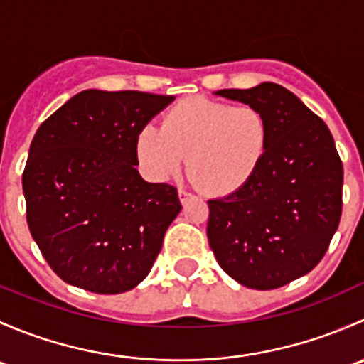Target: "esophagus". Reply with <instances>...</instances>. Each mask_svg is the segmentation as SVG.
<instances>
[{
  "label": "esophagus",
  "instance_id": "34e87169",
  "mask_svg": "<svg viewBox=\"0 0 364 364\" xmlns=\"http://www.w3.org/2000/svg\"><path fill=\"white\" fill-rule=\"evenodd\" d=\"M178 196H179V203H181V204H186V203H188V200L190 199H192V193H190V192H186V190H179V192H178Z\"/></svg>",
  "mask_w": 364,
  "mask_h": 364
}]
</instances>
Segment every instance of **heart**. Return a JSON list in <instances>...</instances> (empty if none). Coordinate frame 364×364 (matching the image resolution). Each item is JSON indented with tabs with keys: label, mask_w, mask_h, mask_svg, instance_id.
<instances>
[{
	"label": "heart",
	"mask_w": 364,
	"mask_h": 364,
	"mask_svg": "<svg viewBox=\"0 0 364 364\" xmlns=\"http://www.w3.org/2000/svg\"><path fill=\"white\" fill-rule=\"evenodd\" d=\"M271 128L255 105H230L209 98L176 104L160 128L146 124L135 139V155L153 179L181 171L204 192L230 196L255 178L269 149Z\"/></svg>",
	"instance_id": "heart-1"
}]
</instances>
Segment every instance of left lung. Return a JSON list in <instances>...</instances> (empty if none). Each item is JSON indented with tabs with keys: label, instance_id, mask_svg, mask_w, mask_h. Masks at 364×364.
Instances as JSON below:
<instances>
[{
	"label": "left lung",
	"instance_id": "left-lung-1",
	"mask_svg": "<svg viewBox=\"0 0 364 364\" xmlns=\"http://www.w3.org/2000/svg\"><path fill=\"white\" fill-rule=\"evenodd\" d=\"M215 95L255 105L271 128L255 178L236 193L208 200V240L237 284L271 291L310 273L341 216L343 165L328 124L274 82Z\"/></svg>",
	"mask_w": 364,
	"mask_h": 364
}]
</instances>
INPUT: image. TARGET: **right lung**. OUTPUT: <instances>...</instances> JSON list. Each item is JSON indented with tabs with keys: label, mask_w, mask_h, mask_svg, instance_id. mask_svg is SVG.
Masks as SVG:
<instances>
[{
	"label": "right lung",
	"mask_w": 364,
	"mask_h": 364,
	"mask_svg": "<svg viewBox=\"0 0 364 364\" xmlns=\"http://www.w3.org/2000/svg\"><path fill=\"white\" fill-rule=\"evenodd\" d=\"M172 100L86 90L36 130L23 174L26 218L67 284L119 294L151 271L181 204L174 186L141 178L135 139Z\"/></svg>",
	"instance_id": "1"
}]
</instances>
